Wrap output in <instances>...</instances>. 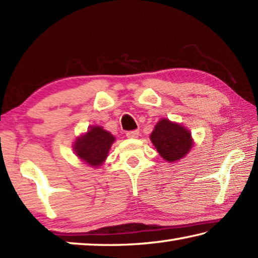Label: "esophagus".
<instances>
[{"label":"esophagus","mask_w":258,"mask_h":258,"mask_svg":"<svg viewBox=\"0 0 258 258\" xmlns=\"http://www.w3.org/2000/svg\"><path fill=\"white\" fill-rule=\"evenodd\" d=\"M126 137L128 139H137L139 138V131H128V132L126 133Z\"/></svg>","instance_id":"esophagus-1"}]
</instances>
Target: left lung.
<instances>
[{
	"label": "left lung",
	"mask_w": 258,
	"mask_h": 258,
	"mask_svg": "<svg viewBox=\"0 0 258 258\" xmlns=\"http://www.w3.org/2000/svg\"><path fill=\"white\" fill-rule=\"evenodd\" d=\"M150 140L161 158L168 163L184 158L195 143L189 130L167 118L158 120L150 134Z\"/></svg>",
	"instance_id": "8db88e82"
}]
</instances>
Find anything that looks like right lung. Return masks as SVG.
<instances>
[{
	"label": "right lung",
	"instance_id": "add662e5",
	"mask_svg": "<svg viewBox=\"0 0 258 258\" xmlns=\"http://www.w3.org/2000/svg\"><path fill=\"white\" fill-rule=\"evenodd\" d=\"M115 137L102 126H90L87 132L77 137L73 145L75 155L83 163L99 168L106 161Z\"/></svg>",
	"mask_w": 258,
	"mask_h": 258
}]
</instances>
